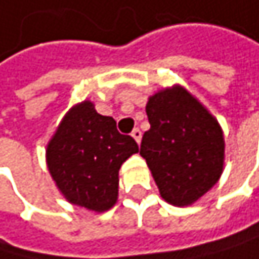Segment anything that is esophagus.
<instances>
[{
	"label": "esophagus",
	"instance_id": "1",
	"mask_svg": "<svg viewBox=\"0 0 259 259\" xmlns=\"http://www.w3.org/2000/svg\"><path fill=\"white\" fill-rule=\"evenodd\" d=\"M131 136L134 137V140L137 142V144H140V140H142V131L139 128H134L133 133H131Z\"/></svg>",
	"mask_w": 259,
	"mask_h": 259
}]
</instances>
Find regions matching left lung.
<instances>
[{"label": "left lung", "mask_w": 259, "mask_h": 259, "mask_svg": "<svg viewBox=\"0 0 259 259\" xmlns=\"http://www.w3.org/2000/svg\"><path fill=\"white\" fill-rule=\"evenodd\" d=\"M150 130L142 137L162 199L176 207L196 202L224 170V134L218 120L185 88L175 84L148 99Z\"/></svg>", "instance_id": "1"}]
</instances>
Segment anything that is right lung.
Masks as SVG:
<instances>
[{
  "label": "right lung",
  "instance_id": "1",
  "mask_svg": "<svg viewBox=\"0 0 259 259\" xmlns=\"http://www.w3.org/2000/svg\"><path fill=\"white\" fill-rule=\"evenodd\" d=\"M139 151L131 136L120 134L115 120L84 100L60 122L46 148L49 173L71 204L97 213L117 202L119 170Z\"/></svg>",
  "mask_w": 259,
  "mask_h": 259
}]
</instances>
